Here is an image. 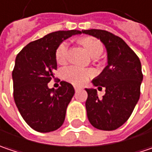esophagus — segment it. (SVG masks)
<instances>
[{
    "mask_svg": "<svg viewBox=\"0 0 152 152\" xmlns=\"http://www.w3.org/2000/svg\"><path fill=\"white\" fill-rule=\"evenodd\" d=\"M79 89H80V88H79V87H77V86H75V90H76V91H78Z\"/></svg>",
    "mask_w": 152,
    "mask_h": 152,
    "instance_id": "1",
    "label": "esophagus"
}]
</instances>
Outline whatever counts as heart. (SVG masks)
Wrapping results in <instances>:
<instances>
[{
  "mask_svg": "<svg viewBox=\"0 0 152 152\" xmlns=\"http://www.w3.org/2000/svg\"><path fill=\"white\" fill-rule=\"evenodd\" d=\"M80 44L88 50L92 58H99L103 51V45L102 42L93 37H84L81 39ZM69 46L66 42H63L59 45L56 50V60L58 64H64L67 62ZM94 72L91 69L77 66H69L63 69V77L76 85H82L85 83L90 76H93Z\"/></svg>",
  "mask_w": 152,
  "mask_h": 152,
  "instance_id": "heart-1",
  "label": "heart"
}]
</instances>
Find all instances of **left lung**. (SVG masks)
Returning <instances> with one entry per match:
<instances>
[{"instance_id":"1","label":"left lung","mask_w":152,"mask_h":152,"mask_svg":"<svg viewBox=\"0 0 152 152\" xmlns=\"http://www.w3.org/2000/svg\"><path fill=\"white\" fill-rule=\"evenodd\" d=\"M83 33L100 39L107 53V65L92 83L106 88L99 99L94 88H85L88 119L97 129L113 131L129 119L140 96L143 81L141 63L135 52L118 36L104 30H83Z\"/></svg>"}]
</instances>
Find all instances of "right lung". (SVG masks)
<instances>
[{
  "instance_id": "right-lung-1",
  "label": "right lung",
  "mask_w": 152,
  "mask_h": 152,
  "mask_svg": "<svg viewBox=\"0 0 152 152\" xmlns=\"http://www.w3.org/2000/svg\"><path fill=\"white\" fill-rule=\"evenodd\" d=\"M81 33L77 30L51 32L26 45L16 57L12 73L14 102L24 121L37 132H53L64 121L75 89L64 81L58 89L49 88L48 83L57 69L59 45Z\"/></svg>"
}]
</instances>
